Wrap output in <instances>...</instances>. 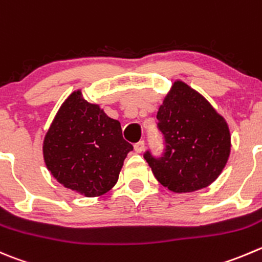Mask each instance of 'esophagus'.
I'll return each instance as SVG.
<instances>
[{
    "label": "esophagus",
    "mask_w": 262,
    "mask_h": 262,
    "mask_svg": "<svg viewBox=\"0 0 262 262\" xmlns=\"http://www.w3.org/2000/svg\"><path fill=\"white\" fill-rule=\"evenodd\" d=\"M143 149H144V141H139L134 144V151H136L137 154H141Z\"/></svg>",
    "instance_id": "34e87169"
}]
</instances>
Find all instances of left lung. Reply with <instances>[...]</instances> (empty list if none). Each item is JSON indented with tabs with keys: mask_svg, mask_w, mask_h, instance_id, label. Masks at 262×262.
<instances>
[{
	"mask_svg": "<svg viewBox=\"0 0 262 262\" xmlns=\"http://www.w3.org/2000/svg\"><path fill=\"white\" fill-rule=\"evenodd\" d=\"M164 149L143 157L156 179L172 192H193L211 184L230 154V133L224 119L201 95L175 82L157 113Z\"/></svg>",
	"mask_w": 262,
	"mask_h": 262,
	"instance_id": "1",
	"label": "left lung"
}]
</instances>
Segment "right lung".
I'll use <instances>...</instances> for the list:
<instances>
[{
  "instance_id": "add662e5",
  "label": "right lung",
  "mask_w": 262,
  "mask_h": 262,
  "mask_svg": "<svg viewBox=\"0 0 262 262\" xmlns=\"http://www.w3.org/2000/svg\"><path fill=\"white\" fill-rule=\"evenodd\" d=\"M133 146L121 125L77 91L58 110L46 134L43 156L47 169L63 187L96 197L118 182Z\"/></svg>"
}]
</instances>
